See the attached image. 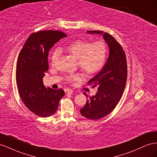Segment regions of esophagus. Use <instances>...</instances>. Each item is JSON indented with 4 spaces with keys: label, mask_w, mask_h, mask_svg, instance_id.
<instances>
[{
    "label": "esophagus",
    "mask_w": 157,
    "mask_h": 157,
    "mask_svg": "<svg viewBox=\"0 0 157 157\" xmlns=\"http://www.w3.org/2000/svg\"><path fill=\"white\" fill-rule=\"evenodd\" d=\"M65 92L66 93H67V94H72L73 93V90H71V89H65Z\"/></svg>",
    "instance_id": "1"
}]
</instances>
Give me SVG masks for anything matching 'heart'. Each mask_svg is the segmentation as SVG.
I'll list each match as a JSON object with an SVG mask.
<instances>
[{
	"label": "heart",
	"mask_w": 157,
	"mask_h": 157,
	"mask_svg": "<svg viewBox=\"0 0 157 157\" xmlns=\"http://www.w3.org/2000/svg\"><path fill=\"white\" fill-rule=\"evenodd\" d=\"M67 52L78 61L80 69L88 74L99 71L104 65L106 59L107 48L103 41H98L90 44L82 40L72 42L66 47ZM59 56V50L57 49L51 57V64L54 66ZM82 78L80 74L72 75L68 77V80H80Z\"/></svg>",
	"instance_id": "heart-1"
}]
</instances>
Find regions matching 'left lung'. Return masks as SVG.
Listing matches in <instances>:
<instances>
[{"label": "left lung", "instance_id": "8db88e82", "mask_svg": "<svg viewBox=\"0 0 157 157\" xmlns=\"http://www.w3.org/2000/svg\"><path fill=\"white\" fill-rule=\"evenodd\" d=\"M86 33L102 36L109 48V56L102 69L88 82L97 87L96 94L90 97L80 109L82 116L94 120L108 115L121 98L127 81V62L124 51L111 35L101 31ZM84 94L87 98L85 92Z\"/></svg>", "mask_w": 157, "mask_h": 157}]
</instances>
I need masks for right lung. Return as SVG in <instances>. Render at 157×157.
<instances>
[{
  "label": "right lung",
  "instance_id": "add662e5",
  "mask_svg": "<svg viewBox=\"0 0 157 157\" xmlns=\"http://www.w3.org/2000/svg\"><path fill=\"white\" fill-rule=\"evenodd\" d=\"M59 31L33 33L21 49L16 64V79L19 94L26 106L36 115L47 117L56 112L65 92L46 88L43 82L48 71L50 49L63 37Z\"/></svg>",
  "mask_w": 157,
  "mask_h": 157
}]
</instances>
